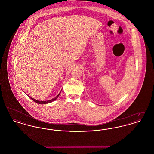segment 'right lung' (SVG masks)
<instances>
[{"instance_id":"add662e5","label":"right lung","mask_w":154,"mask_h":154,"mask_svg":"<svg viewBox=\"0 0 154 154\" xmlns=\"http://www.w3.org/2000/svg\"><path fill=\"white\" fill-rule=\"evenodd\" d=\"M62 91V90H61ZM60 92H61V91L59 92V94L55 98H54V99H52L51 100H46V101H39V100H36V99H33V98H32V97H29L31 99H32L34 102H35L37 103H38V104H47V103H49L52 102H53V101H54V100H55L59 96V95L60 94Z\"/></svg>"}]
</instances>
